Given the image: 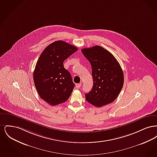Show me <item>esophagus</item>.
<instances>
[{
	"label": "esophagus",
	"mask_w": 157,
	"mask_h": 157,
	"mask_svg": "<svg viewBox=\"0 0 157 157\" xmlns=\"http://www.w3.org/2000/svg\"><path fill=\"white\" fill-rule=\"evenodd\" d=\"M81 85H82V83H77V84L76 85V88L77 89H79V88L81 86Z\"/></svg>",
	"instance_id": "esophagus-1"
}]
</instances>
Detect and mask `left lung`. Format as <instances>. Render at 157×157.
I'll list each match as a JSON object with an SVG mask.
<instances>
[{
  "mask_svg": "<svg viewBox=\"0 0 157 157\" xmlns=\"http://www.w3.org/2000/svg\"><path fill=\"white\" fill-rule=\"evenodd\" d=\"M81 52L92 67L94 85L85 98L90 104L101 107L115 100L124 82L122 69L112 53L99 46L84 48Z\"/></svg>",
  "mask_w": 157,
  "mask_h": 157,
  "instance_id": "obj_1",
  "label": "left lung"
}]
</instances>
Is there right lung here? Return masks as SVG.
I'll return each mask as SVG.
<instances>
[{
  "label": "right lung",
  "mask_w": 157,
  "mask_h": 157,
  "mask_svg": "<svg viewBox=\"0 0 157 157\" xmlns=\"http://www.w3.org/2000/svg\"><path fill=\"white\" fill-rule=\"evenodd\" d=\"M78 51L74 45L57 40L41 53L33 72V81L40 97L52 106L67 101L75 84L63 61Z\"/></svg>",
  "instance_id": "right-lung-1"
}]
</instances>
